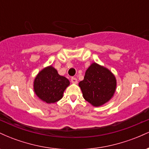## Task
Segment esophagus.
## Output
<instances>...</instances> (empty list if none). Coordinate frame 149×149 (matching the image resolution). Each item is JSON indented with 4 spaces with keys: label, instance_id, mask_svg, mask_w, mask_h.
Segmentation results:
<instances>
[{
    "label": "esophagus",
    "instance_id": "obj_1",
    "mask_svg": "<svg viewBox=\"0 0 149 149\" xmlns=\"http://www.w3.org/2000/svg\"><path fill=\"white\" fill-rule=\"evenodd\" d=\"M71 83H78V80H77V78H75V77H72V78H71Z\"/></svg>",
    "mask_w": 149,
    "mask_h": 149
}]
</instances>
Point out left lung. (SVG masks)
<instances>
[{"label": "left lung", "mask_w": 149, "mask_h": 149, "mask_svg": "<svg viewBox=\"0 0 149 149\" xmlns=\"http://www.w3.org/2000/svg\"><path fill=\"white\" fill-rule=\"evenodd\" d=\"M78 85L85 100L94 107H100L113 95L116 80L109 69L93 63L87 69L84 79Z\"/></svg>", "instance_id": "1"}]
</instances>
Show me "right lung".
<instances>
[{
  "instance_id": "add662e5",
  "label": "right lung",
  "mask_w": 149,
  "mask_h": 149,
  "mask_svg": "<svg viewBox=\"0 0 149 149\" xmlns=\"http://www.w3.org/2000/svg\"><path fill=\"white\" fill-rule=\"evenodd\" d=\"M69 83L67 78L59 76L57 70L49 66L37 75L34 80V91L46 103H55L62 98Z\"/></svg>"
}]
</instances>
